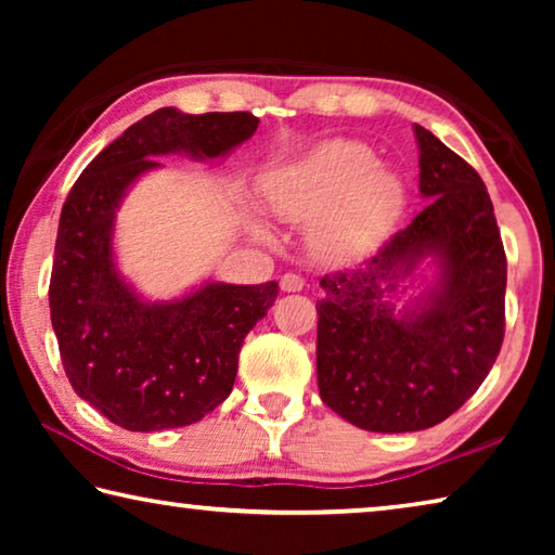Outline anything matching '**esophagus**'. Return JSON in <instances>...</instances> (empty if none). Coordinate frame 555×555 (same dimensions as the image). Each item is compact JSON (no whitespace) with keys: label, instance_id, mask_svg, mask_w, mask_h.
<instances>
[{"label":"esophagus","instance_id":"obj_1","mask_svg":"<svg viewBox=\"0 0 555 555\" xmlns=\"http://www.w3.org/2000/svg\"><path fill=\"white\" fill-rule=\"evenodd\" d=\"M279 286H281V291H288V294H291V291H300V288H304V286H306V279L300 276V274H291V271H288V274L281 276Z\"/></svg>","mask_w":555,"mask_h":555}]
</instances>
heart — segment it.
Wrapping results in <instances>:
<instances>
[{
    "instance_id": "1",
    "label": "heart",
    "mask_w": 555,
    "mask_h": 555,
    "mask_svg": "<svg viewBox=\"0 0 555 555\" xmlns=\"http://www.w3.org/2000/svg\"><path fill=\"white\" fill-rule=\"evenodd\" d=\"M264 203L274 218L306 222L311 247L323 259H347L370 249L403 205V185L357 142H327L271 176Z\"/></svg>"
}]
</instances>
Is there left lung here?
Instances as JSON below:
<instances>
[{"label": "left lung", "mask_w": 555, "mask_h": 555, "mask_svg": "<svg viewBox=\"0 0 555 555\" xmlns=\"http://www.w3.org/2000/svg\"><path fill=\"white\" fill-rule=\"evenodd\" d=\"M426 208L360 269L321 279L318 391L374 434L446 421L490 374L504 340L506 257L490 193L465 158L413 125ZM431 257L437 281L416 299L405 280Z\"/></svg>", "instance_id": "8db88e82"}]
</instances>
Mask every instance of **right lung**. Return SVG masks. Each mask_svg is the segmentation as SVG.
<instances>
[{
	"label": "right lung",
	"instance_id": "add662e5",
	"mask_svg": "<svg viewBox=\"0 0 555 555\" xmlns=\"http://www.w3.org/2000/svg\"><path fill=\"white\" fill-rule=\"evenodd\" d=\"M249 112L156 109L92 158L63 203L49 286L51 323L75 393L127 430L191 426L230 397L242 343L279 284L208 281L166 304L137 296L112 255L115 215L154 156L220 158L255 134Z\"/></svg>",
	"mask_w": 555,
	"mask_h": 555
}]
</instances>
